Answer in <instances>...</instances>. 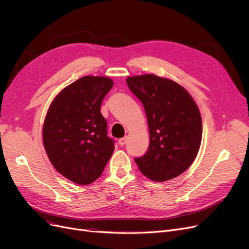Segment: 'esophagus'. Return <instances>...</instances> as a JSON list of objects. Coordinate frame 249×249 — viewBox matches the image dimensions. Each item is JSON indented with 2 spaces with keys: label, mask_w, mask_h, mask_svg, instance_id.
Wrapping results in <instances>:
<instances>
[{
  "label": "esophagus",
  "mask_w": 249,
  "mask_h": 249,
  "mask_svg": "<svg viewBox=\"0 0 249 249\" xmlns=\"http://www.w3.org/2000/svg\"><path fill=\"white\" fill-rule=\"evenodd\" d=\"M118 142H119V144H120L121 146H123V145L125 144V143L127 142V137H123V138H120V139H119V141H118Z\"/></svg>",
  "instance_id": "obj_1"
}]
</instances>
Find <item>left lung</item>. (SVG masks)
I'll use <instances>...</instances> for the list:
<instances>
[{
	"label": "left lung",
	"mask_w": 249,
	"mask_h": 249,
	"mask_svg": "<svg viewBox=\"0 0 249 249\" xmlns=\"http://www.w3.org/2000/svg\"><path fill=\"white\" fill-rule=\"evenodd\" d=\"M130 90L144 107L149 147L136 158L140 172L155 181L172 179L190 167L202 141L197 104L178 83L154 74L127 77Z\"/></svg>",
	"instance_id": "8db88e82"
}]
</instances>
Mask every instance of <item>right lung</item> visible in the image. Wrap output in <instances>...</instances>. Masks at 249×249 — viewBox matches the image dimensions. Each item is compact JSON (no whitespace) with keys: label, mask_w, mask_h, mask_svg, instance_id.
I'll return each mask as SVG.
<instances>
[{"label":"right lung","mask_w":249,"mask_h":249,"mask_svg":"<svg viewBox=\"0 0 249 249\" xmlns=\"http://www.w3.org/2000/svg\"><path fill=\"white\" fill-rule=\"evenodd\" d=\"M113 87L105 76L86 75L65 87L52 101L43 124L48 159L64 178L89 185L103 173L114 151L107 136L102 102Z\"/></svg>","instance_id":"obj_1"}]
</instances>
